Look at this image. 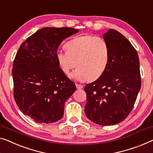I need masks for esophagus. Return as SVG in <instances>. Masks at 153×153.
<instances>
[{
  "label": "esophagus",
  "instance_id": "esophagus-1",
  "mask_svg": "<svg viewBox=\"0 0 153 153\" xmlns=\"http://www.w3.org/2000/svg\"><path fill=\"white\" fill-rule=\"evenodd\" d=\"M76 88L77 89H82L83 88V86L81 84H76Z\"/></svg>",
  "mask_w": 153,
  "mask_h": 153
}]
</instances>
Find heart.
Returning <instances> with one entry per match:
<instances>
[{
    "label": "heart",
    "instance_id": "obj_1",
    "mask_svg": "<svg viewBox=\"0 0 153 153\" xmlns=\"http://www.w3.org/2000/svg\"><path fill=\"white\" fill-rule=\"evenodd\" d=\"M66 51H59L56 58L58 67L66 75L77 69L73 78L83 82L95 80L102 76L110 58V49L103 38L92 35L76 36L65 45Z\"/></svg>",
    "mask_w": 153,
    "mask_h": 153
}]
</instances>
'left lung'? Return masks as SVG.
<instances>
[{"label":"left lung","instance_id":"8db88e82","mask_svg":"<svg viewBox=\"0 0 153 153\" xmlns=\"http://www.w3.org/2000/svg\"><path fill=\"white\" fill-rule=\"evenodd\" d=\"M104 38L110 49L109 62L102 76L84 88V111L93 122L110 126L124 121L131 112L141 76L138 53L126 37L111 29Z\"/></svg>","mask_w":153,"mask_h":153}]
</instances>
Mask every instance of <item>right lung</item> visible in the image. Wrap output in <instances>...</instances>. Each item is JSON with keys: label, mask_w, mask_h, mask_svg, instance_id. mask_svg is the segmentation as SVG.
Here are the masks:
<instances>
[{"label": "right lung", "mask_w": 153, "mask_h": 153, "mask_svg": "<svg viewBox=\"0 0 153 153\" xmlns=\"http://www.w3.org/2000/svg\"><path fill=\"white\" fill-rule=\"evenodd\" d=\"M78 32L69 27H45L22 43L13 60V97L21 112L38 123H53L62 117L65 103L76 84L56 61L64 39Z\"/></svg>", "instance_id": "right-lung-1"}]
</instances>
